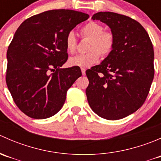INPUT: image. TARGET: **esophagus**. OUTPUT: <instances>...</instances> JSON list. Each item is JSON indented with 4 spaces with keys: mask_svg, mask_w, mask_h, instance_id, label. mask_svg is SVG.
<instances>
[{
    "mask_svg": "<svg viewBox=\"0 0 161 161\" xmlns=\"http://www.w3.org/2000/svg\"><path fill=\"white\" fill-rule=\"evenodd\" d=\"M81 71H82V74L83 75H86V69L82 68V69H81Z\"/></svg>",
    "mask_w": 161,
    "mask_h": 161,
    "instance_id": "34e87169",
    "label": "esophagus"
}]
</instances>
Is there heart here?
<instances>
[{
    "instance_id": "b5f03b06",
    "label": "heart",
    "mask_w": 161,
    "mask_h": 161,
    "mask_svg": "<svg viewBox=\"0 0 161 161\" xmlns=\"http://www.w3.org/2000/svg\"><path fill=\"white\" fill-rule=\"evenodd\" d=\"M84 37L90 39L86 53L76 55L69 59V64L71 66L87 68L97 62L100 55L106 57L111 53L114 45V37L110 32H103V27L95 22H90L84 25L81 30ZM67 51L75 53L77 50V40L72 31L68 33L65 39Z\"/></svg>"
}]
</instances>
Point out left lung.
Listing matches in <instances>:
<instances>
[{"label":"left lung","mask_w":161,"mask_h":161,"mask_svg":"<svg viewBox=\"0 0 161 161\" xmlns=\"http://www.w3.org/2000/svg\"><path fill=\"white\" fill-rule=\"evenodd\" d=\"M111 29V53L86 71V90L91 109L107 120H119L141 108L154 76V52L148 33L134 19L110 11L92 15Z\"/></svg>","instance_id":"8db88e82"}]
</instances>
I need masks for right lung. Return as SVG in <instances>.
<instances>
[{
	"mask_svg": "<svg viewBox=\"0 0 161 161\" xmlns=\"http://www.w3.org/2000/svg\"><path fill=\"white\" fill-rule=\"evenodd\" d=\"M86 13L50 10L24 21L7 52L6 82L18 108L27 116L45 119L64 105L66 93L82 75L79 67L60 69L68 60L65 39Z\"/></svg>",
	"mask_w": 161,
	"mask_h": 161,
	"instance_id": "add662e5",
	"label": "right lung"
}]
</instances>
